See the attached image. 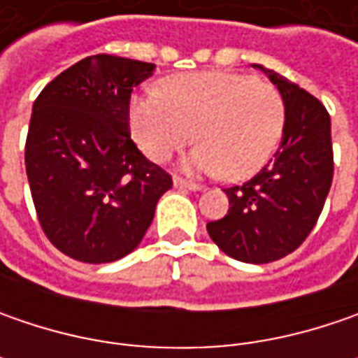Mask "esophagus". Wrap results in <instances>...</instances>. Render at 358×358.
<instances>
[{
    "label": "esophagus",
    "mask_w": 358,
    "mask_h": 358,
    "mask_svg": "<svg viewBox=\"0 0 358 358\" xmlns=\"http://www.w3.org/2000/svg\"><path fill=\"white\" fill-rule=\"evenodd\" d=\"M173 185L177 187V189H189V191H203V187L197 185V183H191V181H185V179H181V177H175L173 179Z\"/></svg>",
    "instance_id": "obj_1"
}]
</instances>
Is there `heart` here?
Instances as JSON below:
<instances>
[{"label": "heart", "instance_id": "1", "mask_svg": "<svg viewBox=\"0 0 358 358\" xmlns=\"http://www.w3.org/2000/svg\"><path fill=\"white\" fill-rule=\"evenodd\" d=\"M163 91H145L129 107L133 137L153 161H167L195 131L201 143L189 153L187 169L243 179L267 163L281 139L285 105L265 81L203 71L169 77Z\"/></svg>", "mask_w": 358, "mask_h": 358}]
</instances>
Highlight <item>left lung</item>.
Instances as JSON below:
<instances>
[{"label": "left lung", "instance_id": "left-lung-1", "mask_svg": "<svg viewBox=\"0 0 358 358\" xmlns=\"http://www.w3.org/2000/svg\"><path fill=\"white\" fill-rule=\"evenodd\" d=\"M255 67L281 93V145L253 179L225 189L227 215L207 223V233L229 257L263 265L293 253L317 225L333 183V143L331 117L317 97L273 69Z\"/></svg>", "mask_w": 358, "mask_h": 358}]
</instances>
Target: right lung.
Listing matches in <instances>:
<instances>
[{"mask_svg":"<svg viewBox=\"0 0 358 358\" xmlns=\"http://www.w3.org/2000/svg\"><path fill=\"white\" fill-rule=\"evenodd\" d=\"M155 63L91 55L37 95L25 171L39 225L62 253L83 263L129 255L173 185L129 133L131 91Z\"/></svg>","mask_w":358,"mask_h":358,"instance_id":"1","label":"right lung"}]
</instances>
